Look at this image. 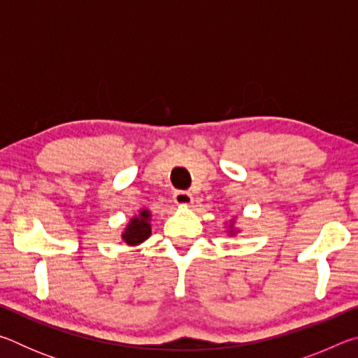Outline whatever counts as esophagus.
<instances>
[{
	"mask_svg": "<svg viewBox=\"0 0 358 358\" xmlns=\"http://www.w3.org/2000/svg\"><path fill=\"white\" fill-rule=\"evenodd\" d=\"M192 201H194L192 196L186 191H177L173 194V202L177 203L178 207H189Z\"/></svg>",
	"mask_w": 358,
	"mask_h": 358,
	"instance_id": "obj_1",
	"label": "esophagus"
}]
</instances>
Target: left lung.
Returning <instances> with one entry per match:
<instances>
[{
    "mask_svg": "<svg viewBox=\"0 0 358 358\" xmlns=\"http://www.w3.org/2000/svg\"><path fill=\"white\" fill-rule=\"evenodd\" d=\"M238 232V229H234V221H230L229 222V229H227V234L230 235V237H232V235H235Z\"/></svg>",
    "mask_w": 358,
    "mask_h": 358,
    "instance_id": "obj_1",
    "label": "left lung"
}]
</instances>
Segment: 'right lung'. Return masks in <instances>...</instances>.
I'll return each instance as SVG.
<instances>
[{
	"label": "right lung",
	"mask_w": 358,
	"mask_h": 358,
	"mask_svg": "<svg viewBox=\"0 0 358 358\" xmlns=\"http://www.w3.org/2000/svg\"><path fill=\"white\" fill-rule=\"evenodd\" d=\"M151 213L148 210L142 208L138 215L131 217L128 226L124 227L123 234H121V240L129 246H137L143 243L151 235Z\"/></svg>",
	"instance_id": "obj_1"
}]
</instances>
